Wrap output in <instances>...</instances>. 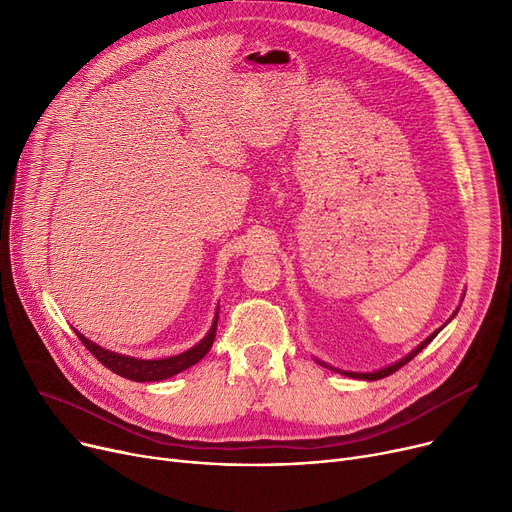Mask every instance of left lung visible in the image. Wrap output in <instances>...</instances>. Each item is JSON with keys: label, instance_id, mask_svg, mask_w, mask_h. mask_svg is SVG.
Masks as SVG:
<instances>
[{"label": "left lung", "instance_id": "1", "mask_svg": "<svg viewBox=\"0 0 512 512\" xmlns=\"http://www.w3.org/2000/svg\"><path fill=\"white\" fill-rule=\"evenodd\" d=\"M440 330H442V328H440ZM440 330H438V332H440ZM438 332H434V334L429 336L427 340H423V342L415 348V351H413V353H409L405 359H400L398 363H394V365H390V367H384V369H380V371H373V373H351V371H338V369H334V371L344 373V375H348V378H357V380H382V378H386V375H390V373L398 371L402 365H407L413 357H417V355L423 351V348L438 336ZM321 365H324V363H321Z\"/></svg>", "mask_w": 512, "mask_h": 512}]
</instances>
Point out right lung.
Returning <instances> with one entry per match:
<instances>
[{
    "mask_svg": "<svg viewBox=\"0 0 512 512\" xmlns=\"http://www.w3.org/2000/svg\"><path fill=\"white\" fill-rule=\"evenodd\" d=\"M215 330H218V317H215L209 334L197 346H193L191 351H186V353L176 355V357L153 359V361H143V359H134V357H126V355L105 351V348H101L95 342L87 340L83 334L76 332V336H78L80 342H83L89 348V353L101 365H105L110 371L122 375V378L132 380V382H159V380L172 378V375H176V373H180V371H184L188 367H193L195 363H199L209 353V348H211V344L215 340Z\"/></svg>",
    "mask_w": 512,
    "mask_h": 512,
    "instance_id": "add662e5",
    "label": "right lung"
}]
</instances>
